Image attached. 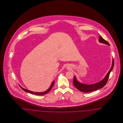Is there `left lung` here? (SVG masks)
Returning a JSON list of instances; mask_svg holds the SVG:
<instances>
[{
  "label": "left lung",
  "instance_id": "8db88e82",
  "mask_svg": "<svg viewBox=\"0 0 123 123\" xmlns=\"http://www.w3.org/2000/svg\"><path fill=\"white\" fill-rule=\"evenodd\" d=\"M99 42L101 43H103L104 44H107L109 45V43L106 41L105 40H104L101 36H99ZM114 65V59H113L112 61V64L111 69L107 74L106 75L105 78L100 81L93 84H90V85H87L85 84H83L81 83H80L79 81H78L75 77V76L74 77V79H73V84L75 86V87L77 88L78 90H79L80 91L83 92H90L91 91H93L98 89H99L100 88H103L105 86V84H106L108 79L109 78V74L111 72V71L113 70V67Z\"/></svg>",
  "mask_w": 123,
  "mask_h": 123
}]
</instances>
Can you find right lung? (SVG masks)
<instances>
[{
    "label": "right lung",
    "instance_id": "obj_1",
    "mask_svg": "<svg viewBox=\"0 0 123 123\" xmlns=\"http://www.w3.org/2000/svg\"><path fill=\"white\" fill-rule=\"evenodd\" d=\"M54 81H53V83H52L51 85L50 86V88H49L47 90L44 91V92H33V91H30L29 90H27V89H26L25 88H22L21 86H20V88H21L23 90H24L26 92H28V93H31V94H35L36 95H44V94H46L47 93H48L51 90V89L53 88V86L54 85Z\"/></svg>",
    "mask_w": 123,
    "mask_h": 123
}]
</instances>
